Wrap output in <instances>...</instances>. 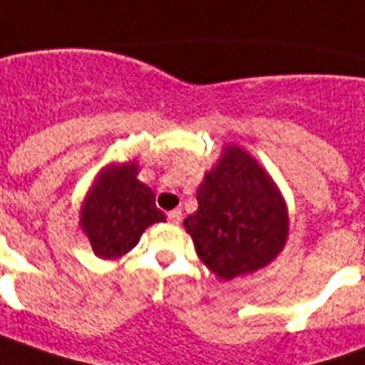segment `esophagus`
Wrapping results in <instances>:
<instances>
[{
  "label": "esophagus",
  "instance_id": "obj_1",
  "mask_svg": "<svg viewBox=\"0 0 365 365\" xmlns=\"http://www.w3.org/2000/svg\"><path fill=\"white\" fill-rule=\"evenodd\" d=\"M167 218H169L170 224H180V220H182V212H180V210H170Z\"/></svg>",
  "mask_w": 365,
  "mask_h": 365
}]
</instances>
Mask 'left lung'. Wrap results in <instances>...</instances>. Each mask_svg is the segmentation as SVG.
Returning <instances> with one entry per match:
<instances>
[{
	"instance_id": "1",
	"label": "left lung",
	"mask_w": 365,
	"mask_h": 365,
	"mask_svg": "<svg viewBox=\"0 0 365 365\" xmlns=\"http://www.w3.org/2000/svg\"><path fill=\"white\" fill-rule=\"evenodd\" d=\"M196 200L198 210L185 228L200 261L222 281L269 265L285 247V200L259 163L237 145L224 147Z\"/></svg>"
}]
</instances>
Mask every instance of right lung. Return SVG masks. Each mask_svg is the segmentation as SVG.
<instances>
[{
  "label": "right lung",
  "mask_w": 365,
  "mask_h": 365,
  "mask_svg": "<svg viewBox=\"0 0 365 365\" xmlns=\"http://www.w3.org/2000/svg\"><path fill=\"white\" fill-rule=\"evenodd\" d=\"M135 161L106 167L80 210V228L98 257L115 259L133 250L141 234L167 216L155 206L151 188L137 178Z\"/></svg>",
  "instance_id": "1"
}]
</instances>
